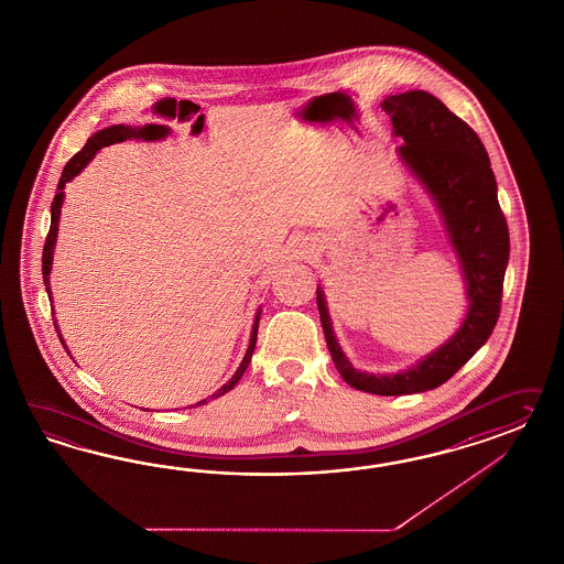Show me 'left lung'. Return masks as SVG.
Wrapping results in <instances>:
<instances>
[{
	"label": "left lung",
	"instance_id": "left-lung-1",
	"mask_svg": "<svg viewBox=\"0 0 564 564\" xmlns=\"http://www.w3.org/2000/svg\"><path fill=\"white\" fill-rule=\"evenodd\" d=\"M380 107L403 140L399 159L436 206L462 267L467 312L462 326L408 370L372 375L354 368L335 335L325 291L316 304L326 347L343 380L364 393L413 394L441 387L465 366L495 330L509 264V227L498 205L495 171L478 134L426 90L389 95Z\"/></svg>",
	"mask_w": 564,
	"mask_h": 564
}]
</instances>
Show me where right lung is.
I'll use <instances>...</instances> for the list:
<instances>
[{
	"label": "right lung",
	"instance_id": "obj_1",
	"mask_svg": "<svg viewBox=\"0 0 564 564\" xmlns=\"http://www.w3.org/2000/svg\"><path fill=\"white\" fill-rule=\"evenodd\" d=\"M170 126L147 123V126H140V128H132V126L116 123V126H109V128H105L101 132H97V134H93V137L88 138L85 147H83V151H78V153L74 154L68 163H66V167L62 171V177H59V184H57L55 198H53L52 225H50V236H47L45 248H43V281H45V290H47L50 300H53L52 285H50L53 250H55V241H57V227H59V215H62V205H64V189H66V184L72 182L80 171L85 170L86 165L93 161V156L99 153L102 147H109V144H116V142H123V140H144V142H151V140H163V138L170 137ZM53 321H55V318H53ZM258 323H260V307H258L254 326H252V333H250V343H248L246 356L241 359L236 375L231 376L217 393H213L210 397L203 399V401H198L196 405H205L208 399H217V397H221V394L229 393V391L238 384V380L241 378V375L246 372V368H248V364H250V359H252V354H254V347H257ZM55 330H57V335H59V341L66 347V341H64V337H62V333H59L57 321H55ZM66 349H68V347H66Z\"/></svg>",
	"mask_w": 564,
	"mask_h": 564
}]
</instances>
